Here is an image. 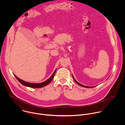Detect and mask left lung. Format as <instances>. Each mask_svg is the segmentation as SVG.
I'll return each mask as SVG.
<instances>
[{"label":"left lung","instance_id":"8db88e82","mask_svg":"<svg viewBox=\"0 0 125 125\" xmlns=\"http://www.w3.org/2000/svg\"><path fill=\"white\" fill-rule=\"evenodd\" d=\"M73 79L74 80V81H75V82L78 84H79V85H80V86H83V87H86V88H92V87H89V86H85V85H83V84H81V83H78L77 81H76V80H75V79H74V77L73 76Z\"/></svg>","mask_w":125,"mask_h":125}]
</instances>
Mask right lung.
Returning <instances> with one entry per match:
<instances>
[{"instance_id":"1","label":"right lung","mask_w":125,"mask_h":125,"mask_svg":"<svg viewBox=\"0 0 125 125\" xmlns=\"http://www.w3.org/2000/svg\"><path fill=\"white\" fill-rule=\"evenodd\" d=\"M56 70H55V71H54V72L53 73V74H52V75L46 81L41 83H28L27 82H25L20 79H19V78H18L15 75H14V76L16 77V78L21 83H22L23 85L26 86H28L30 87H31V88H41V87H42L43 86H45V85H47L48 84H49L51 81L52 80L53 78H54V75L55 74Z\"/></svg>"}]
</instances>
